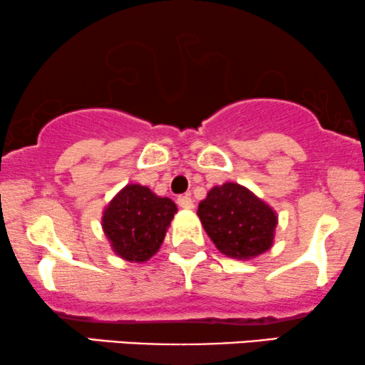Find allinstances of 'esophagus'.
Listing matches in <instances>:
<instances>
[{
	"mask_svg": "<svg viewBox=\"0 0 365 365\" xmlns=\"http://www.w3.org/2000/svg\"><path fill=\"white\" fill-rule=\"evenodd\" d=\"M178 205H179V207H182V210H192L194 207V202L189 194H182V196H179Z\"/></svg>",
	"mask_w": 365,
	"mask_h": 365,
	"instance_id": "esophagus-1",
	"label": "esophagus"
}]
</instances>
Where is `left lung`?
Returning <instances> with one entry per match:
<instances>
[{"mask_svg": "<svg viewBox=\"0 0 365 365\" xmlns=\"http://www.w3.org/2000/svg\"><path fill=\"white\" fill-rule=\"evenodd\" d=\"M205 231L221 253L252 259L268 252L275 238L277 212L236 182H225L207 192L197 206Z\"/></svg>", "mask_w": 365, "mask_h": 365, "instance_id": "obj_1", "label": "left lung"}]
</instances>
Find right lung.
<instances>
[{
	"label": "right lung",
	"mask_w": 365,
	"mask_h": 365,
	"mask_svg": "<svg viewBox=\"0 0 365 365\" xmlns=\"http://www.w3.org/2000/svg\"><path fill=\"white\" fill-rule=\"evenodd\" d=\"M178 206L140 184H127L108 202L102 228L112 250L127 262H148L163 245Z\"/></svg>",
	"instance_id": "add662e5"
}]
</instances>
